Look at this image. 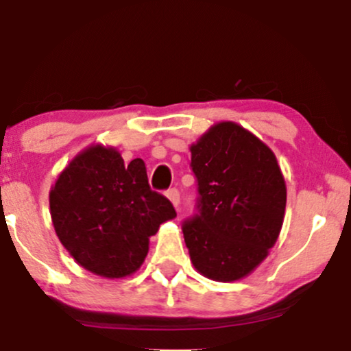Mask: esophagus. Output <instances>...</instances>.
<instances>
[{"mask_svg":"<svg viewBox=\"0 0 351 351\" xmlns=\"http://www.w3.org/2000/svg\"><path fill=\"white\" fill-rule=\"evenodd\" d=\"M167 198L171 201V204L175 208H178V204H180V191L176 188H171L170 191L167 193Z\"/></svg>","mask_w":351,"mask_h":351,"instance_id":"1","label":"esophagus"}]
</instances>
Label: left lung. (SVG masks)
I'll use <instances>...</instances> for the list:
<instances>
[{
	"instance_id": "1",
	"label": "left lung",
	"mask_w": 351,
	"mask_h": 351,
	"mask_svg": "<svg viewBox=\"0 0 351 351\" xmlns=\"http://www.w3.org/2000/svg\"><path fill=\"white\" fill-rule=\"evenodd\" d=\"M199 215L184 221L189 259L201 276L236 282L277 243L287 188L271 148L236 122H217L189 145Z\"/></svg>"
}]
</instances>
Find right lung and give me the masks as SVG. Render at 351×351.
I'll return each mask as SVG.
<instances>
[{"mask_svg": "<svg viewBox=\"0 0 351 351\" xmlns=\"http://www.w3.org/2000/svg\"><path fill=\"white\" fill-rule=\"evenodd\" d=\"M60 244L86 271L122 279L142 267L150 237L176 217L165 196L148 186L142 158L125 165L115 147L92 143L59 173L49 191Z\"/></svg>", "mask_w": 351, "mask_h": 351, "instance_id": "right-lung-1", "label": "right lung"}]
</instances>
